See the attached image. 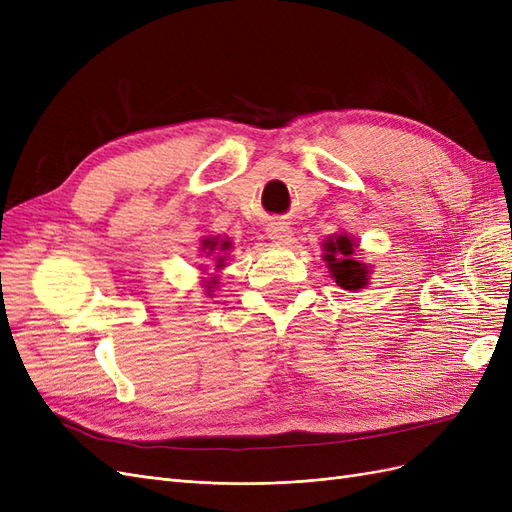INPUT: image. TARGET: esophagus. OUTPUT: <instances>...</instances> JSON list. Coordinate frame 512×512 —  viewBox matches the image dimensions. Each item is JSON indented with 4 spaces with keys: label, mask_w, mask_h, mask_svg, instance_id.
<instances>
[{
    "label": "esophagus",
    "mask_w": 512,
    "mask_h": 512,
    "mask_svg": "<svg viewBox=\"0 0 512 512\" xmlns=\"http://www.w3.org/2000/svg\"><path fill=\"white\" fill-rule=\"evenodd\" d=\"M267 235H269V239H273V241H277V243H288V241H290V235H292V230H290V224H288V222L277 220V222H271V224L267 226Z\"/></svg>",
    "instance_id": "34e87169"
}]
</instances>
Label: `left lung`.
<instances>
[{"instance_id": "8db88e82", "label": "left lung", "mask_w": 512, "mask_h": 512, "mask_svg": "<svg viewBox=\"0 0 512 512\" xmlns=\"http://www.w3.org/2000/svg\"><path fill=\"white\" fill-rule=\"evenodd\" d=\"M324 250H327L324 260L329 262V269L337 286H342L344 290H359L367 286L369 271L359 260H354V243L350 241V237L342 235L329 239L324 243Z\"/></svg>"}]
</instances>
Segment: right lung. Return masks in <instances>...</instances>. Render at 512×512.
Wrapping results in <instances>:
<instances>
[{"label":"right lung","mask_w":512,"mask_h":512,"mask_svg":"<svg viewBox=\"0 0 512 512\" xmlns=\"http://www.w3.org/2000/svg\"><path fill=\"white\" fill-rule=\"evenodd\" d=\"M203 243H205V247H207L209 252L218 250V241H211V239H209V241H203ZM228 247H230L228 241H222V243H220V250H228ZM218 267H222V260H218Z\"/></svg>","instance_id":"1"}]
</instances>
